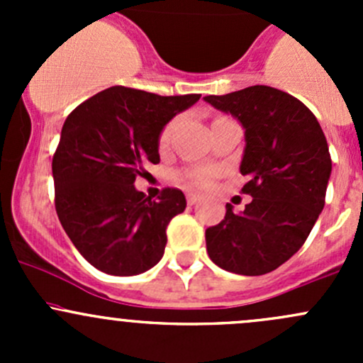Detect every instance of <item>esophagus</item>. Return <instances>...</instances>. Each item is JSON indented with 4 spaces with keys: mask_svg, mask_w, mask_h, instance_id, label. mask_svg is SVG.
I'll list each match as a JSON object with an SVG mask.
<instances>
[{
    "mask_svg": "<svg viewBox=\"0 0 363 363\" xmlns=\"http://www.w3.org/2000/svg\"><path fill=\"white\" fill-rule=\"evenodd\" d=\"M199 200H200L199 195H193V193H189L188 195V205H195Z\"/></svg>",
    "mask_w": 363,
    "mask_h": 363,
    "instance_id": "34e87169",
    "label": "esophagus"
}]
</instances>
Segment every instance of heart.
<instances>
[{"instance_id":"obj_1","label":"heart","mask_w":363,"mask_h":363,"mask_svg":"<svg viewBox=\"0 0 363 363\" xmlns=\"http://www.w3.org/2000/svg\"><path fill=\"white\" fill-rule=\"evenodd\" d=\"M174 128H175V121H172V123L168 124V126L163 130V133H161V137H160L161 147H167V145L170 144V138H172V133H174ZM188 179L191 182H195V184H199V186H208V184H211L212 174L208 170H195V172H189Z\"/></svg>"}]
</instances>
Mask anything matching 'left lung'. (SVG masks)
Returning <instances> with one entry per match:
<instances>
[{
	"label": "left lung",
	"instance_id": "obj_1",
	"mask_svg": "<svg viewBox=\"0 0 363 363\" xmlns=\"http://www.w3.org/2000/svg\"><path fill=\"white\" fill-rule=\"evenodd\" d=\"M244 128L240 174L251 203L235 214L226 205L219 225L205 230L212 262L240 276H262L290 259L325 207L332 160L314 113L276 87L251 86L205 96Z\"/></svg>",
	"mask_w": 363,
	"mask_h": 363
}]
</instances>
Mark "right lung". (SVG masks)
<instances>
[{
	"mask_svg": "<svg viewBox=\"0 0 363 363\" xmlns=\"http://www.w3.org/2000/svg\"><path fill=\"white\" fill-rule=\"evenodd\" d=\"M199 100L113 86L65 121L52 158L56 212L73 246L101 272L137 276L163 258L167 226L186 196L167 188L155 202L135 179L160 163L163 128Z\"/></svg>",
	"mask_w": 363,
	"mask_h": 363,
	"instance_id": "right-lung-1",
	"label": "right lung"
}]
</instances>
